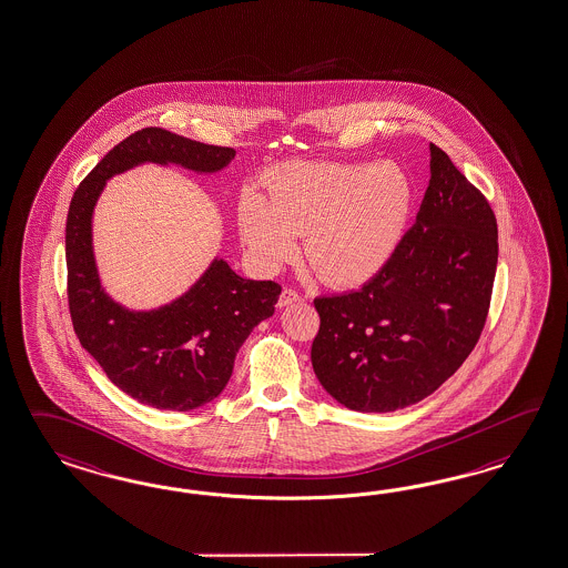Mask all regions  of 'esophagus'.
I'll return each instance as SVG.
<instances>
[{
    "instance_id": "esophagus-1",
    "label": "esophagus",
    "mask_w": 568,
    "mask_h": 568,
    "mask_svg": "<svg viewBox=\"0 0 568 568\" xmlns=\"http://www.w3.org/2000/svg\"><path fill=\"white\" fill-rule=\"evenodd\" d=\"M303 301V296H301V292L294 291V288H284L282 294H280V301H277V306H288L294 305V303H301Z\"/></svg>"
}]
</instances>
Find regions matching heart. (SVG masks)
<instances>
[{
    "label": "heart",
    "instance_id": "1",
    "mask_svg": "<svg viewBox=\"0 0 568 568\" xmlns=\"http://www.w3.org/2000/svg\"><path fill=\"white\" fill-rule=\"evenodd\" d=\"M247 191L239 226L253 263L276 272L296 253L334 286L377 276L399 245L414 204L406 171L392 161L286 162Z\"/></svg>",
    "mask_w": 568,
    "mask_h": 568
}]
</instances>
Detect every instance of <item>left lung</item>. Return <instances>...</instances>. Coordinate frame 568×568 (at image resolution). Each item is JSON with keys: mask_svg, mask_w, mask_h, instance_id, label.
Here are the masks:
<instances>
[{"mask_svg": "<svg viewBox=\"0 0 568 568\" xmlns=\"http://www.w3.org/2000/svg\"><path fill=\"white\" fill-rule=\"evenodd\" d=\"M498 262L481 191L430 144V183L414 226L361 291L320 296L311 363L325 392L356 412L418 404L480 339Z\"/></svg>", "mask_w": 568, "mask_h": 568, "instance_id": "8db88e82", "label": "left lung"}]
</instances>
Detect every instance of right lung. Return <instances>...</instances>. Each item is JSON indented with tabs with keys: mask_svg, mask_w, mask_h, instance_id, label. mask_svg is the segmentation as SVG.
Returning a JSON list of instances; mask_svg holds the SVG:
<instances>
[{
	"mask_svg": "<svg viewBox=\"0 0 568 568\" xmlns=\"http://www.w3.org/2000/svg\"><path fill=\"white\" fill-rule=\"evenodd\" d=\"M233 159V148L146 128L109 150L73 191L65 222L73 332L106 377L140 404L190 412L219 397L243 342L274 315L282 286L236 276L229 263L214 260L175 303L148 313L128 311L101 288L92 255V210L104 181L135 164L175 162L197 173H216Z\"/></svg>",
	"mask_w": 568,
	"mask_h": 568,
	"instance_id": "1",
	"label": "right lung"
}]
</instances>
